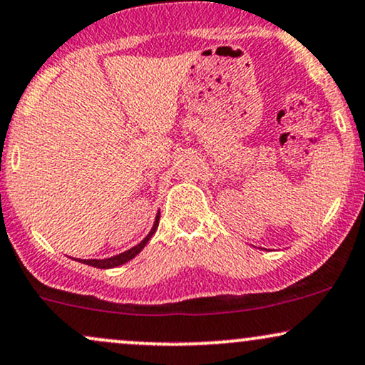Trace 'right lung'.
<instances>
[{
    "label": "right lung",
    "mask_w": 365,
    "mask_h": 365,
    "mask_svg": "<svg viewBox=\"0 0 365 365\" xmlns=\"http://www.w3.org/2000/svg\"><path fill=\"white\" fill-rule=\"evenodd\" d=\"M158 222H160V214H158V216H156V221H155V225H153V230L149 231V235L143 241H140L139 245H135L134 248L127 250V252L120 253V255H115V257L105 258V260H80V262L81 263H86V265L96 267V269H113V267H118V265H122V263L133 260L135 255H138L140 250L146 247V243H148L149 240H151V236L155 235V231H156V227H158Z\"/></svg>",
    "instance_id": "add662e5"
}]
</instances>
